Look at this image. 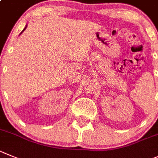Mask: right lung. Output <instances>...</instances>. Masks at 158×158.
<instances>
[{"instance_id":"obj_1","label":"right lung","mask_w":158,"mask_h":158,"mask_svg":"<svg viewBox=\"0 0 158 158\" xmlns=\"http://www.w3.org/2000/svg\"><path fill=\"white\" fill-rule=\"evenodd\" d=\"M26 28H27V26H26V27H25V28H24V29H23V31H22V32H21V33H20V34H22V33H23V31H25V29H26Z\"/></svg>"}]
</instances>
